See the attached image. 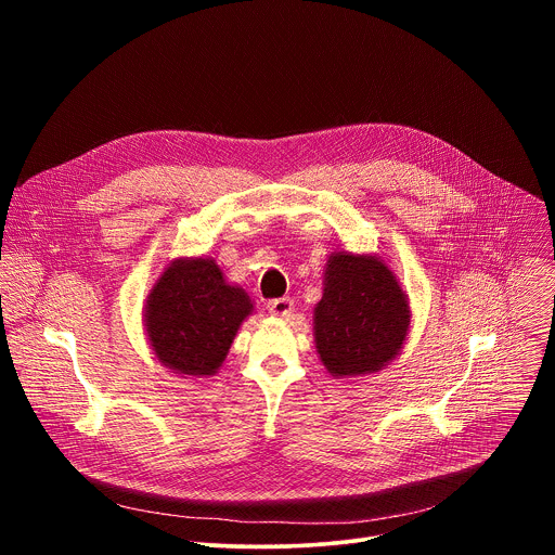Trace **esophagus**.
Masks as SVG:
<instances>
[{
    "instance_id": "34e87169",
    "label": "esophagus",
    "mask_w": 555,
    "mask_h": 555,
    "mask_svg": "<svg viewBox=\"0 0 555 555\" xmlns=\"http://www.w3.org/2000/svg\"><path fill=\"white\" fill-rule=\"evenodd\" d=\"M268 309H270V313L279 315V319H287V315L294 311V302H292V298L283 296V298L270 300V302H268Z\"/></svg>"
}]
</instances>
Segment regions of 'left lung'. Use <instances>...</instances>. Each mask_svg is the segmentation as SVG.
Masks as SVG:
<instances>
[{
    "instance_id": "left-lung-1",
    "label": "left lung",
    "mask_w": 555,
    "mask_h": 555,
    "mask_svg": "<svg viewBox=\"0 0 555 555\" xmlns=\"http://www.w3.org/2000/svg\"><path fill=\"white\" fill-rule=\"evenodd\" d=\"M409 294L379 255L336 250L313 307V343L334 377H362L400 356L411 332Z\"/></svg>"
}]
</instances>
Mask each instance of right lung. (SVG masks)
Returning a JSON list of instances; mask_svg holds the SVG:
<instances>
[{
  "label": "right lung",
  "mask_w": 555,
  "mask_h": 555,
  "mask_svg": "<svg viewBox=\"0 0 555 555\" xmlns=\"http://www.w3.org/2000/svg\"><path fill=\"white\" fill-rule=\"evenodd\" d=\"M253 311L248 292L228 283L215 259L178 257L149 289L142 323L157 362L197 379L219 373Z\"/></svg>",
  "instance_id": "add662e5"
}]
</instances>
